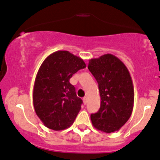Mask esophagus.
<instances>
[{"label":"esophagus","instance_id":"esophagus-1","mask_svg":"<svg viewBox=\"0 0 160 160\" xmlns=\"http://www.w3.org/2000/svg\"><path fill=\"white\" fill-rule=\"evenodd\" d=\"M83 103H84V105H86V103H87V97H83Z\"/></svg>","mask_w":160,"mask_h":160}]
</instances>
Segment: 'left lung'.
Instances as JSON below:
<instances>
[{"mask_svg":"<svg viewBox=\"0 0 160 160\" xmlns=\"http://www.w3.org/2000/svg\"><path fill=\"white\" fill-rule=\"evenodd\" d=\"M88 69L97 80L101 97L98 112L91 115V123L102 132L119 131L131 117L134 107V86L129 71L111 54L90 59Z\"/></svg>","mask_w":160,"mask_h":160,"instance_id":"obj_1","label":"left lung"}]
</instances>
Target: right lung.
I'll use <instances>...</instances> for the list:
<instances>
[{
    "label": "right lung",
    "mask_w": 160,
    "mask_h": 160,
    "mask_svg": "<svg viewBox=\"0 0 160 160\" xmlns=\"http://www.w3.org/2000/svg\"><path fill=\"white\" fill-rule=\"evenodd\" d=\"M82 58L68 51L51 54L41 64L34 82L32 101L37 116L44 126L62 131L73 123L83 101L69 79L84 69Z\"/></svg>",
    "instance_id": "right-lung-1"
}]
</instances>
